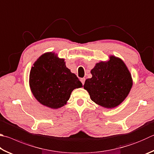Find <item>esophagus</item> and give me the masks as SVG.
<instances>
[{"label":"esophagus","instance_id":"34e87169","mask_svg":"<svg viewBox=\"0 0 154 154\" xmlns=\"http://www.w3.org/2000/svg\"><path fill=\"white\" fill-rule=\"evenodd\" d=\"M85 81V78H82V79H81V82H82L83 85H84Z\"/></svg>","mask_w":154,"mask_h":154}]
</instances>
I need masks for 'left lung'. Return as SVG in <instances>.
<instances>
[{"label": "left lung", "instance_id": "8db88e82", "mask_svg": "<svg viewBox=\"0 0 154 154\" xmlns=\"http://www.w3.org/2000/svg\"><path fill=\"white\" fill-rule=\"evenodd\" d=\"M91 73L92 77L85 80L83 88L92 101L104 108L121 104L132 88L130 71L123 61L114 56H110L108 61L96 63Z\"/></svg>", "mask_w": 154, "mask_h": 154}]
</instances>
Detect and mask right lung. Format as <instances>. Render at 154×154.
I'll use <instances>...</instances> for the list:
<instances>
[{"mask_svg": "<svg viewBox=\"0 0 154 154\" xmlns=\"http://www.w3.org/2000/svg\"><path fill=\"white\" fill-rule=\"evenodd\" d=\"M33 96L44 106L58 109L65 106L71 92L82 83L66 67L64 58L54 52L44 53L33 63L29 73Z\"/></svg>", "mask_w": 154, "mask_h": 154, "instance_id": "1", "label": "right lung"}]
</instances>
